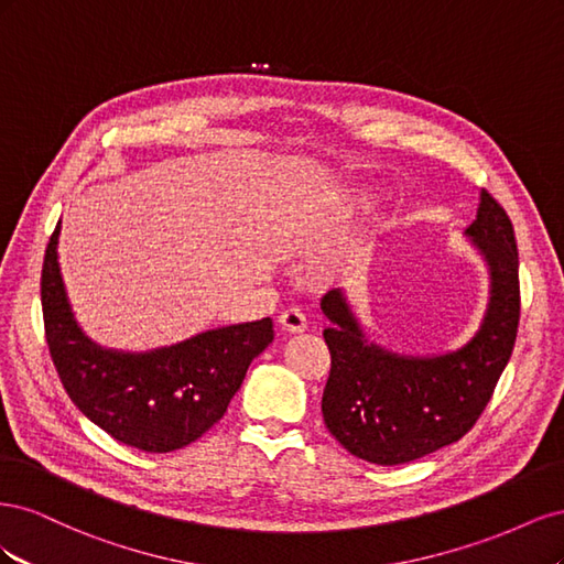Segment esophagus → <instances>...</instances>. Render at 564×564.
I'll list each match as a JSON object with an SVG mask.
<instances>
[{"mask_svg": "<svg viewBox=\"0 0 564 564\" xmlns=\"http://www.w3.org/2000/svg\"><path fill=\"white\" fill-rule=\"evenodd\" d=\"M280 327L286 332V334H299L303 332L305 327H308V322H305V315L299 311V308H286L280 313L278 317Z\"/></svg>", "mask_w": 564, "mask_h": 564, "instance_id": "1", "label": "esophagus"}]
</instances>
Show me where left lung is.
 Wrapping results in <instances>:
<instances>
[{"label":"left lung","instance_id":"8db88e82","mask_svg":"<svg viewBox=\"0 0 564 564\" xmlns=\"http://www.w3.org/2000/svg\"><path fill=\"white\" fill-rule=\"evenodd\" d=\"M491 272V299L480 332L460 350L440 357H402L367 344L340 292L322 299L332 322L324 344L332 369L322 392L329 433L352 456L398 466L452 445L485 412L516 346L520 275L513 224L482 191L466 230Z\"/></svg>","mask_w":564,"mask_h":564}]
</instances>
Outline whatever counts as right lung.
I'll return each mask as SVG.
<instances>
[{
	"mask_svg": "<svg viewBox=\"0 0 564 564\" xmlns=\"http://www.w3.org/2000/svg\"><path fill=\"white\" fill-rule=\"evenodd\" d=\"M58 232L42 265V315L51 360L79 412L127 447L166 454L207 433L240 390L256 355L272 344V319L204 332L143 355L94 346L73 319L58 270Z\"/></svg>",
	"mask_w": 564,
	"mask_h": 564,
	"instance_id": "1",
	"label": "right lung"
}]
</instances>
